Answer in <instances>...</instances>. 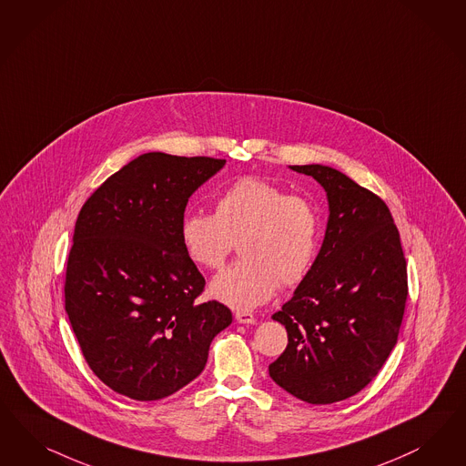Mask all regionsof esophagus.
Listing matches in <instances>:
<instances>
[{
	"label": "esophagus",
	"mask_w": 466,
	"mask_h": 466,
	"mask_svg": "<svg viewBox=\"0 0 466 466\" xmlns=\"http://www.w3.org/2000/svg\"><path fill=\"white\" fill-rule=\"evenodd\" d=\"M235 319L238 324H256V317L250 312H237Z\"/></svg>",
	"instance_id": "esophagus-1"
}]
</instances>
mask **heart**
Instances as JSON below:
<instances>
[{"instance_id": "heart-1", "label": "heart", "mask_w": 466, "mask_h": 466, "mask_svg": "<svg viewBox=\"0 0 466 466\" xmlns=\"http://www.w3.org/2000/svg\"><path fill=\"white\" fill-rule=\"evenodd\" d=\"M316 208L269 181L245 177L214 200V214L194 212L181 221V245L204 269H219L235 243L243 257L218 274L210 295L233 309H256L279 285H297L309 274L319 250Z\"/></svg>"}]
</instances>
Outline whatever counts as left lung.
<instances>
[{"label":"left lung","mask_w":466,"mask_h":466,"mask_svg":"<svg viewBox=\"0 0 466 466\" xmlns=\"http://www.w3.org/2000/svg\"><path fill=\"white\" fill-rule=\"evenodd\" d=\"M289 169L324 188L329 218L309 274L272 316L285 326L288 346L269 376L301 401L329 405L363 390L396 345L406 260L384 200L329 166Z\"/></svg>","instance_id":"1"}]
</instances>
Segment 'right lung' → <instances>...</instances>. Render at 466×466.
Listing matches in <instances>:
<instances>
[{
	"label": "right lung",
	"mask_w": 466,
	"mask_h": 466,
	"mask_svg": "<svg viewBox=\"0 0 466 466\" xmlns=\"http://www.w3.org/2000/svg\"><path fill=\"white\" fill-rule=\"evenodd\" d=\"M225 165L147 152L78 212L65 310L92 372L118 394L156 401L185 388L233 320L223 303L196 301L206 279L180 237L188 198Z\"/></svg>",
	"instance_id": "right-lung-1"
}]
</instances>
